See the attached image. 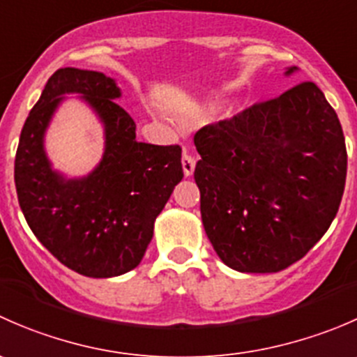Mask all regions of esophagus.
I'll list each match as a JSON object with an SVG mask.
<instances>
[{"instance_id":"34e87169","label":"esophagus","mask_w":357,"mask_h":357,"mask_svg":"<svg viewBox=\"0 0 357 357\" xmlns=\"http://www.w3.org/2000/svg\"><path fill=\"white\" fill-rule=\"evenodd\" d=\"M181 164H183V172H185L186 178H190V176L193 174V171H195V158L185 152L183 153Z\"/></svg>"}]
</instances>
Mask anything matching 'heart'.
<instances>
[{
	"mask_svg": "<svg viewBox=\"0 0 357 357\" xmlns=\"http://www.w3.org/2000/svg\"><path fill=\"white\" fill-rule=\"evenodd\" d=\"M212 109H214V105H212Z\"/></svg>",
	"mask_w": 357,
	"mask_h": 357,
	"instance_id": "obj_1",
	"label": "heart"
}]
</instances>
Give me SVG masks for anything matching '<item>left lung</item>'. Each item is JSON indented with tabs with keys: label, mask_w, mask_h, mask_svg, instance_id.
Masks as SVG:
<instances>
[{
	"label": "left lung",
	"mask_w": 357,
	"mask_h": 357,
	"mask_svg": "<svg viewBox=\"0 0 357 357\" xmlns=\"http://www.w3.org/2000/svg\"><path fill=\"white\" fill-rule=\"evenodd\" d=\"M193 142L202 157V222L226 266L278 273L330 228L344 195L347 150L337 114L314 82L205 126Z\"/></svg>",
	"instance_id": "8db88e82"
}]
</instances>
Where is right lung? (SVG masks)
I'll return each mask as SVG.
<instances>
[{
	"mask_svg": "<svg viewBox=\"0 0 357 357\" xmlns=\"http://www.w3.org/2000/svg\"><path fill=\"white\" fill-rule=\"evenodd\" d=\"M77 92L106 128V152L84 178L53 172L44 132L63 94ZM102 72L59 68L29 112L15 155V188L29 228L63 266L89 278H112L142 262L153 222L183 179L179 145L136 142V124L114 102Z\"/></svg>",
	"mask_w": 357,
	"mask_h": 357,
	"instance_id": "obj_1",
	"label": "right lung"
}]
</instances>
